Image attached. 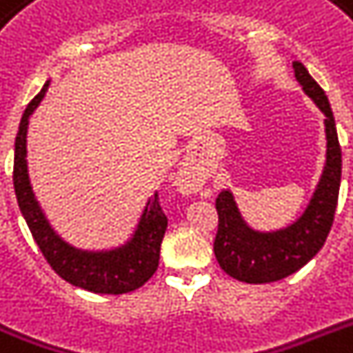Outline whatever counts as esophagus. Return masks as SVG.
<instances>
[{
    "instance_id": "obj_1",
    "label": "esophagus",
    "mask_w": 353,
    "mask_h": 353,
    "mask_svg": "<svg viewBox=\"0 0 353 353\" xmlns=\"http://www.w3.org/2000/svg\"><path fill=\"white\" fill-rule=\"evenodd\" d=\"M176 185L183 192H196L199 190V179L190 168H181L176 176Z\"/></svg>"
}]
</instances>
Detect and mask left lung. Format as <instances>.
Masks as SVG:
<instances>
[{
  "mask_svg": "<svg viewBox=\"0 0 353 353\" xmlns=\"http://www.w3.org/2000/svg\"><path fill=\"white\" fill-rule=\"evenodd\" d=\"M295 77L321 112L326 115L328 154L326 166L317 190L307 205L306 212L288 229L276 232H254L238 214L231 192H221L216 198L218 232L214 254L220 268L232 279L247 284H265L290 276L306 265L326 241L334 225L335 209L341 187V146L335 119L328 97L312 79L302 63L295 62Z\"/></svg>",
  "mask_w": 353,
  "mask_h": 353,
  "instance_id": "8db88e82",
  "label": "left lung"
}]
</instances>
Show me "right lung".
<instances>
[{
    "label": "right lung",
    "instance_id": "1",
    "mask_svg": "<svg viewBox=\"0 0 353 353\" xmlns=\"http://www.w3.org/2000/svg\"><path fill=\"white\" fill-rule=\"evenodd\" d=\"M47 85L49 82H46L40 93L25 108L16 133L12 181L19 210L47 263L65 282L102 295H122L139 290L157 271L161 241L168 225V218L161 207L159 194H155L148 201V207L144 209L143 220L139 223L133 240L122 249L112 252H82L63 243L49 227L32 196L29 176H27V161H25V152H27L25 135H27V122L30 113L34 112L43 99Z\"/></svg>",
    "mask_w": 353,
    "mask_h": 353
}]
</instances>
